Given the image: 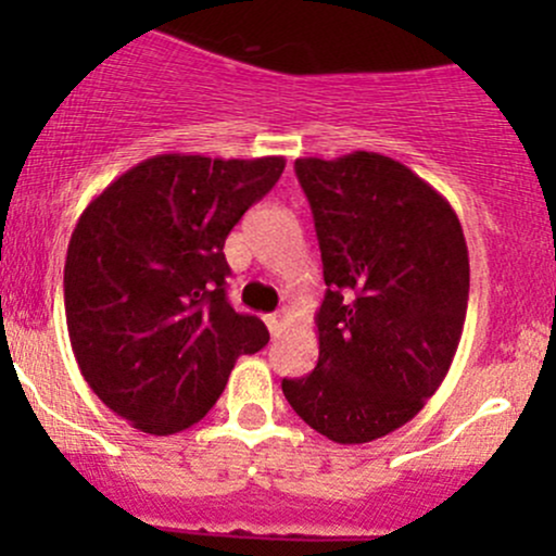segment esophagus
<instances>
[{"mask_svg":"<svg viewBox=\"0 0 556 556\" xmlns=\"http://www.w3.org/2000/svg\"><path fill=\"white\" fill-rule=\"evenodd\" d=\"M287 316H290V311H287V308L277 311V314H269V316H266V327H269V331H271L274 337H277L279 331L285 329V324H287Z\"/></svg>","mask_w":556,"mask_h":556,"instance_id":"obj_1","label":"esophagus"}]
</instances>
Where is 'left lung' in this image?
Wrapping results in <instances>:
<instances>
[{"instance_id": "obj_1", "label": "left lung", "mask_w": 556, "mask_h": 556, "mask_svg": "<svg viewBox=\"0 0 556 556\" xmlns=\"http://www.w3.org/2000/svg\"><path fill=\"white\" fill-rule=\"evenodd\" d=\"M321 248L318 363L282 392L311 429L366 444L416 418L442 387L468 311V245L455 208L394 159H298Z\"/></svg>"}]
</instances>
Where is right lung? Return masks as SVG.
<instances>
[{
	"label": "right lung",
	"mask_w": 556,
	"mask_h": 556,
	"mask_svg": "<svg viewBox=\"0 0 556 556\" xmlns=\"http://www.w3.org/2000/svg\"><path fill=\"white\" fill-rule=\"evenodd\" d=\"M285 169L282 156L159 154L101 190L67 245L70 344L96 397L167 437L219 400L269 331L229 305L225 240Z\"/></svg>",
	"instance_id": "right-lung-1"
}]
</instances>
